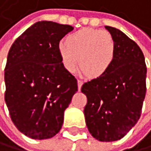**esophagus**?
<instances>
[{"label": "esophagus", "instance_id": "obj_1", "mask_svg": "<svg viewBox=\"0 0 151 151\" xmlns=\"http://www.w3.org/2000/svg\"><path fill=\"white\" fill-rule=\"evenodd\" d=\"M83 82L81 80H78V89L81 90V88H82V85H83Z\"/></svg>", "mask_w": 151, "mask_h": 151}]
</instances>
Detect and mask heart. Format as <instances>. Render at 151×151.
<instances>
[{
    "instance_id": "1",
    "label": "heart",
    "mask_w": 151,
    "mask_h": 151,
    "mask_svg": "<svg viewBox=\"0 0 151 151\" xmlns=\"http://www.w3.org/2000/svg\"><path fill=\"white\" fill-rule=\"evenodd\" d=\"M59 52L65 68L74 71L79 64L83 71L91 77H99L109 71L115 58V43L107 31L83 29L72 33L66 42L59 45Z\"/></svg>"
}]
</instances>
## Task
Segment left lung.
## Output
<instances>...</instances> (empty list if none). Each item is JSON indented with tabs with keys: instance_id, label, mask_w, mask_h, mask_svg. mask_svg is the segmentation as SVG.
<instances>
[{
	"instance_id": "left-lung-1",
	"label": "left lung",
	"mask_w": 151,
	"mask_h": 151,
	"mask_svg": "<svg viewBox=\"0 0 151 151\" xmlns=\"http://www.w3.org/2000/svg\"><path fill=\"white\" fill-rule=\"evenodd\" d=\"M115 43V58L107 73L83 84L87 97L85 122L99 141L122 138L140 118L146 96L147 67L140 47L122 31L105 26Z\"/></svg>"
}]
</instances>
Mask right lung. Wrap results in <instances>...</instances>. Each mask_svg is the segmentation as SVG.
Wrapping results in <instances>:
<instances>
[{"label": "right lung", "instance_id": "obj_1", "mask_svg": "<svg viewBox=\"0 0 151 151\" xmlns=\"http://www.w3.org/2000/svg\"><path fill=\"white\" fill-rule=\"evenodd\" d=\"M73 28L39 21L9 50L4 69V99L12 122L32 139H47L60 131L64 111L78 91L77 80L65 68L59 42Z\"/></svg>", "mask_w": 151, "mask_h": 151}]
</instances>
